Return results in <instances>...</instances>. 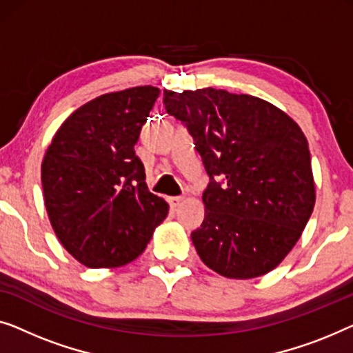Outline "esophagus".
<instances>
[{
	"mask_svg": "<svg viewBox=\"0 0 353 353\" xmlns=\"http://www.w3.org/2000/svg\"><path fill=\"white\" fill-rule=\"evenodd\" d=\"M168 201H170V205H171L172 210H176V208H179V206L182 205L183 198L182 196H170V198H168Z\"/></svg>",
	"mask_w": 353,
	"mask_h": 353,
	"instance_id": "obj_1",
	"label": "esophagus"
}]
</instances>
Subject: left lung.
<instances>
[{"instance_id": "left-lung-1", "label": "left lung", "mask_w": 353, "mask_h": 353, "mask_svg": "<svg viewBox=\"0 0 353 353\" xmlns=\"http://www.w3.org/2000/svg\"><path fill=\"white\" fill-rule=\"evenodd\" d=\"M166 112L195 139L210 183L205 221L192 232L216 274H269L302 235L315 206L309 142L290 115L248 94L165 89Z\"/></svg>"}]
</instances>
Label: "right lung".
Segmentation results:
<instances>
[{
	"mask_svg": "<svg viewBox=\"0 0 353 353\" xmlns=\"http://www.w3.org/2000/svg\"><path fill=\"white\" fill-rule=\"evenodd\" d=\"M160 89L136 86L84 103L54 134L41 163L44 206L79 264L112 269L136 259L168 216L134 152Z\"/></svg>",
	"mask_w": 353,
	"mask_h": 353,
	"instance_id": "add662e5",
	"label": "right lung"
}]
</instances>
